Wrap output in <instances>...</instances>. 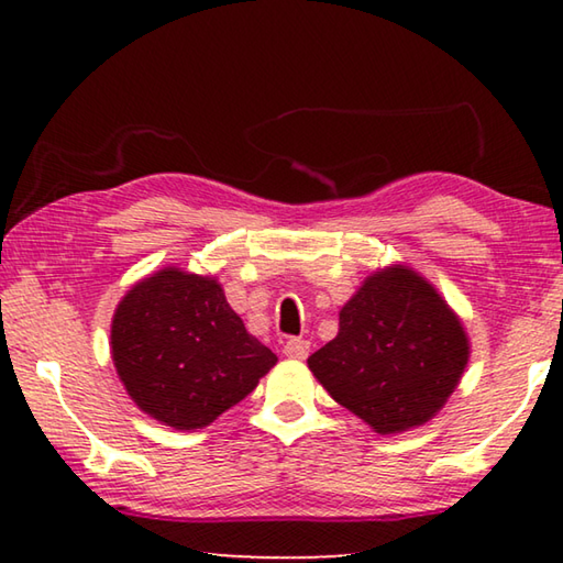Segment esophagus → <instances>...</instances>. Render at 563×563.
Instances as JSON below:
<instances>
[{
    "label": "esophagus",
    "mask_w": 563,
    "mask_h": 563,
    "mask_svg": "<svg viewBox=\"0 0 563 563\" xmlns=\"http://www.w3.org/2000/svg\"><path fill=\"white\" fill-rule=\"evenodd\" d=\"M283 352L288 355L290 360H305L310 355V342L302 340V338H290L288 342L283 345Z\"/></svg>",
    "instance_id": "esophagus-1"
}]
</instances>
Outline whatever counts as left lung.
Instances as JSON below:
<instances>
[{
    "instance_id": "1",
    "label": "left lung",
    "mask_w": 563,
    "mask_h": 563,
    "mask_svg": "<svg viewBox=\"0 0 563 563\" xmlns=\"http://www.w3.org/2000/svg\"><path fill=\"white\" fill-rule=\"evenodd\" d=\"M470 360L462 320L430 280L407 265L365 278L342 305L338 338L308 357L310 373L379 434L440 412Z\"/></svg>"
}]
</instances>
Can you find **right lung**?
<instances>
[{
  "instance_id": "1",
  "label": "right lung",
  "mask_w": 563,
  "mask_h": 563,
  "mask_svg": "<svg viewBox=\"0 0 563 563\" xmlns=\"http://www.w3.org/2000/svg\"><path fill=\"white\" fill-rule=\"evenodd\" d=\"M111 357L139 409L174 430H203L278 362L245 330L221 283L176 265L123 295Z\"/></svg>"
}]
</instances>
